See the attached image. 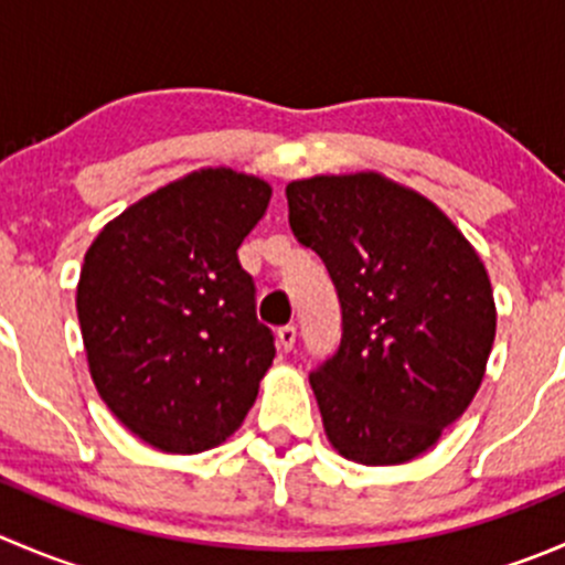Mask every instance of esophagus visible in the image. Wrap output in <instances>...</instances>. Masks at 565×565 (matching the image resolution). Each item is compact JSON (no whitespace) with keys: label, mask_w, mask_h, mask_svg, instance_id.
Here are the masks:
<instances>
[{"label":"esophagus","mask_w":565,"mask_h":565,"mask_svg":"<svg viewBox=\"0 0 565 565\" xmlns=\"http://www.w3.org/2000/svg\"><path fill=\"white\" fill-rule=\"evenodd\" d=\"M295 341H298V330H295V324H284V328H278V333H276L278 350L289 352L295 347Z\"/></svg>","instance_id":"obj_1"}]
</instances>
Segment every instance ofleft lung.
<instances>
[{"mask_svg": "<svg viewBox=\"0 0 565 565\" xmlns=\"http://www.w3.org/2000/svg\"><path fill=\"white\" fill-rule=\"evenodd\" d=\"M287 202L341 303L339 350L309 377L330 446L358 465L420 457L487 372L498 315L481 256L435 202L377 172L295 180Z\"/></svg>", "mask_w": 565, "mask_h": 565, "instance_id": "obj_1", "label": "left lung"}]
</instances>
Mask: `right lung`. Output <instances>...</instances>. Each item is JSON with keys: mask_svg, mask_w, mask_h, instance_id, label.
Wrapping results in <instances>:
<instances>
[{"mask_svg": "<svg viewBox=\"0 0 565 565\" xmlns=\"http://www.w3.org/2000/svg\"><path fill=\"white\" fill-rule=\"evenodd\" d=\"M273 188L199 169L100 230L76 289L89 374L125 429L167 454L221 446L276 358L237 248Z\"/></svg>", "mask_w": 565, "mask_h": 565, "instance_id": "obj_1", "label": "right lung"}]
</instances>
